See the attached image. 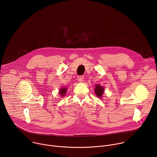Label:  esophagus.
Wrapping results in <instances>:
<instances>
[{"label":"esophagus","mask_w":157,"mask_h":157,"mask_svg":"<svg viewBox=\"0 0 157 157\" xmlns=\"http://www.w3.org/2000/svg\"><path fill=\"white\" fill-rule=\"evenodd\" d=\"M78 81H79V82H82L83 80H84V76H79L78 77Z\"/></svg>","instance_id":"esophagus-1"}]
</instances>
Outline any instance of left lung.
<instances>
[{
  "label": "left lung",
  "mask_w": 157,
  "mask_h": 157,
  "mask_svg": "<svg viewBox=\"0 0 157 157\" xmlns=\"http://www.w3.org/2000/svg\"><path fill=\"white\" fill-rule=\"evenodd\" d=\"M95 93L97 95L98 97L99 98H101L102 95V94L104 93V89L103 88V87H102L101 86H99V85H96L95 86Z\"/></svg>",
  "instance_id": "1"
}]
</instances>
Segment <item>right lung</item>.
Instances as JSON below:
<instances>
[{
  "label": "right lung",
  "mask_w": 157,
  "mask_h": 157,
  "mask_svg": "<svg viewBox=\"0 0 157 157\" xmlns=\"http://www.w3.org/2000/svg\"><path fill=\"white\" fill-rule=\"evenodd\" d=\"M66 91H67L66 88L63 87V88H62V89H60V91H59V94H60L61 96H64V95L65 94V93H66Z\"/></svg>",
  "instance_id": "1"
}]
</instances>
